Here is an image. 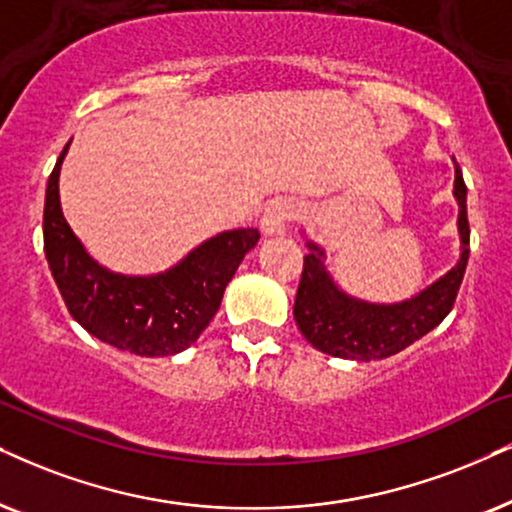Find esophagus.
I'll return each mask as SVG.
<instances>
[{
  "instance_id": "1",
  "label": "esophagus",
  "mask_w": 512,
  "mask_h": 512,
  "mask_svg": "<svg viewBox=\"0 0 512 512\" xmlns=\"http://www.w3.org/2000/svg\"><path fill=\"white\" fill-rule=\"evenodd\" d=\"M295 217V205L286 198H276L264 208L260 226L267 236H281L286 231V226L293 222Z\"/></svg>"
}]
</instances>
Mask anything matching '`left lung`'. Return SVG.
<instances>
[{
    "instance_id": "obj_1",
    "label": "left lung",
    "mask_w": 512,
    "mask_h": 512,
    "mask_svg": "<svg viewBox=\"0 0 512 512\" xmlns=\"http://www.w3.org/2000/svg\"><path fill=\"white\" fill-rule=\"evenodd\" d=\"M454 196L461 208L458 210L461 260L449 274L406 302L371 304L345 295L323 269V250L309 243L293 307L297 328L309 345L340 359H387L446 319V314L454 309L470 255V226L461 170H456Z\"/></svg>"
}]
</instances>
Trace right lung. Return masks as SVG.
I'll return each mask as SVG.
<instances>
[{"label":"right lung","mask_w":512,"mask_h":512,"mask_svg":"<svg viewBox=\"0 0 512 512\" xmlns=\"http://www.w3.org/2000/svg\"><path fill=\"white\" fill-rule=\"evenodd\" d=\"M70 141L49 174L44 198V252L68 312L87 333L137 357H172L208 328L257 229L224 231L155 276L113 274L77 241L58 198V174Z\"/></svg>","instance_id":"obj_1"}]
</instances>
